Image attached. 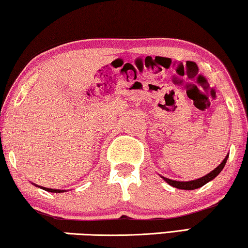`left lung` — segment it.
Returning <instances> with one entry per match:
<instances>
[{"mask_svg": "<svg viewBox=\"0 0 248 248\" xmlns=\"http://www.w3.org/2000/svg\"><path fill=\"white\" fill-rule=\"evenodd\" d=\"M227 158H228V155L226 156L225 158H224V161L220 163L214 170H212L211 173L205 175V176H203L202 178H199V180L189 181V182H178V181L170 180V178H166V177H163V180H165L170 186H173V187H176V188H180V189L190 190V189L200 188V187H202V186H204L205 184H206V183H208L209 181H212L213 178H215L217 175L220 173V170H222L224 169V166H225V164L227 162Z\"/></svg>", "mask_w": 248, "mask_h": 248, "instance_id": "8db88e82", "label": "left lung"}]
</instances>
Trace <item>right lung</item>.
I'll return each mask as SVG.
<instances>
[{"instance_id": "1", "label": "right lung", "mask_w": 248, "mask_h": 248, "mask_svg": "<svg viewBox=\"0 0 248 248\" xmlns=\"http://www.w3.org/2000/svg\"><path fill=\"white\" fill-rule=\"evenodd\" d=\"M44 190H47V192H52V193H61V192H64V190H61V189H53V188H46V187H42Z\"/></svg>"}]
</instances>
